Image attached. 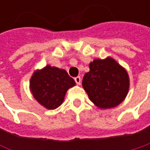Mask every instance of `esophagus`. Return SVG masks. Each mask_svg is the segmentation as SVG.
<instances>
[{"mask_svg": "<svg viewBox=\"0 0 150 150\" xmlns=\"http://www.w3.org/2000/svg\"><path fill=\"white\" fill-rule=\"evenodd\" d=\"M75 81L77 85H80V84H81V77H80V76H77V77H75Z\"/></svg>", "mask_w": 150, "mask_h": 150, "instance_id": "1", "label": "esophagus"}]
</instances>
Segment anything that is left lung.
<instances>
[{"mask_svg":"<svg viewBox=\"0 0 150 150\" xmlns=\"http://www.w3.org/2000/svg\"><path fill=\"white\" fill-rule=\"evenodd\" d=\"M83 76L82 87L90 101L101 108L119 105L126 97L129 80L127 71L114 59H95Z\"/></svg>","mask_w":150,"mask_h":150,"instance_id":"left-lung-1","label":"left lung"}]
</instances>
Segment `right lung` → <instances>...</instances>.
<instances>
[{"label": "right lung", "mask_w": 150, "mask_h": 150, "mask_svg": "<svg viewBox=\"0 0 150 150\" xmlns=\"http://www.w3.org/2000/svg\"><path fill=\"white\" fill-rule=\"evenodd\" d=\"M75 82L64 69L49 65L35 71L30 80V89L35 100L48 109L62 103L67 90Z\"/></svg>", "instance_id": "right-lung-1"}]
</instances>
